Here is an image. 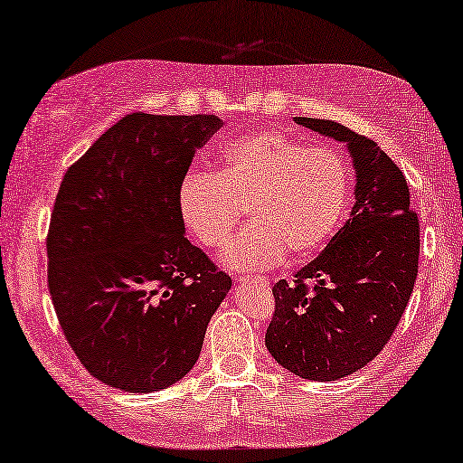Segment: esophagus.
Here are the masks:
<instances>
[{
    "instance_id": "obj_1",
    "label": "esophagus",
    "mask_w": 463,
    "mask_h": 463,
    "mask_svg": "<svg viewBox=\"0 0 463 463\" xmlns=\"http://www.w3.org/2000/svg\"><path fill=\"white\" fill-rule=\"evenodd\" d=\"M240 282H242V284H255V287H268V284H269L268 278H263V276H242V278H240Z\"/></svg>"
}]
</instances>
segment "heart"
<instances>
[{
  "label": "heart",
  "instance_id": "1",
  "mask_svg": "<svg viewBox=\"0 0 463 463\" xmlns=\"http://www.w3.org/2000/svg\"><path fill=\"white\" fill-rule=\"evenodd\" d=\"M352 175L331 143H303L276 130L240 137L221 149L214 173H192L179 187V213L200 246L217 250L242 211L250 225L227 246L233 269H265L320 250L350 204Z\"/></svg>",
  "mask_w": 463,
  "mask_h": 463
}]
</instances>
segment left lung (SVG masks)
Masks as SVG:
<instances>
[{
    "label": "left lung",
    "instance_id": "left-lung-1",
    "mask_svg": "<svg viewBox=\"0 0 463 463\" xmlns=\"http://www.w3.org/2000/svg\"><path fill=\"white\" fill-rule=\"evenodd\" d=\"M295 122L345 143L356 202L326 249L293 282L274 284L265 345L295 375L337 382L369 364L401 322L420 263V219L407 179L375 141L333 119Z\"/></svg>",
    "mask_w": 463,
    "mask_h": 463
}]
</instances>
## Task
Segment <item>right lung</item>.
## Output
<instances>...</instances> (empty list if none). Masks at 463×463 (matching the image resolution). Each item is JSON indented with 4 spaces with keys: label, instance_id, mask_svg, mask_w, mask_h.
<instances>
[{
    "label": "right lung",
    "instance_id": "1",
    "mask_svg": "<svg viewBox=\"0 0 463 463\" xmlns=\"http://www.w3.org/2000/svg\"><path fill=\"white\" fill-rule=\"evenodd\" d=\"M217 116L130 113L62 176L48 288L67 344L99 382L147 394L192 371L232 278L183 236L179 187Z\"/></svg>",
    "mask_w": 463,
    "mask_h": 463
}]
</instances>
